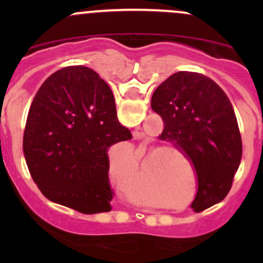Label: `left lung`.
Masks as SVG:
<instances>
[{"label":"left lung","mask_w":263,"mask_h":263,"mask_svg":"<svg viewBox=\"0 0 263 263\" xmlns=\"http://www.w3.org/2000/svg\"><path fill=\"white\" fill-rule=\"evenodd\" d=\"M151 108L163 118L160 139L195 166L198 190L191 208L200 213L224 200L242 159L237 117L224 90L202 73L179 71L156 87Z\"/></svg>","instance_id":"obj_1"}]
</instances>
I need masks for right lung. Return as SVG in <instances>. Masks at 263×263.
Segmentation results:
<instances>
[{
  "instance_id": "right-lung-1",
  "label": "right lung",
  "mask_w": 263,
  "mask_h": 263,
  "mask_svg": "<svg viewBox=\"0 0 263 263\" xmlns=\"http://www.w3.org/2000/svg\"><path fill=\"white\" fill-rule=\"evenodd\" d=\"M129 139L107 82L91 68L68 66L52 73L34 97L23 150L48 200L89 215L112 210L108 148Z\"/></svg>"
}]
</instances>
